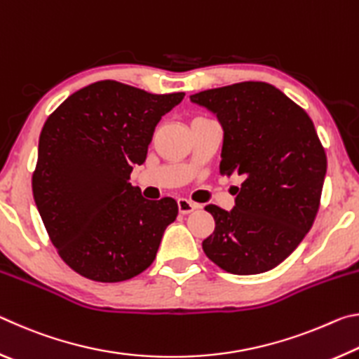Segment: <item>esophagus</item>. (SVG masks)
I'll return each mask as SVG.
<instances>
[{"mask_svg": "<svg viewBox=\"0 0 359 359\" xmlns=\"http://www.w3.org/2000/svg\"><path fill=\"white\" fill-rule=\"evenodd\" d=\"M177 205H179V212H180V214H184V215L190 214V212H193L194 209L198 208L196 204L191 203V201H188V199H185V198L177 199Z\"/></svg>", "mask_w": 359, "mask_h": 359, "instance_id": "esophagus-1", "label": "esophagus"}]
</instances>
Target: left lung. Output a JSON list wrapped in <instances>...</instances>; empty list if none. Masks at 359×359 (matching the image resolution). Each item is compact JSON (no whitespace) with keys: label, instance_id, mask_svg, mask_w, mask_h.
<instances>
[{"label":"left lung","instance_id":"8db88e82","mask_svg":"<svg viewBox=\"0 0 359 359\" xmlns=\"http://www.w3.org/2000/svg\"><path fill=\"white\" fill-rule=\"evenodd\" d=\"M190 100L220 121V172L244 179L233 209L205 205L215 231L203 250L231 274L271 271L301 244L318 212L326 155L312 120L264 82L205 90Z\"/></svg>","mask_w":359,"mask_h":359}]
</instances>
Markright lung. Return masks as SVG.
Returning a JSON list of instances; mask_svg holds the SVG:
<instances>
[{
	"instance_id": "right-lung-1",
	"label": "right lung",
	"mask_w": 359,
	"mask_h": 359,
	"mask_svg": "<svg viewBox=\"0 0 359 359\" xmlns=\"http://www.w3.org/2000/svg\"><path fill=\"white\" fill-rule=\"evenodd\" d=\"M184 96L100 81L47 118L33 196L52 244L77 274L123 282L154 263L179 208L172 198L145 199L130 175L145 161L158 121Z\"/></svg>"
}]
</instances>
